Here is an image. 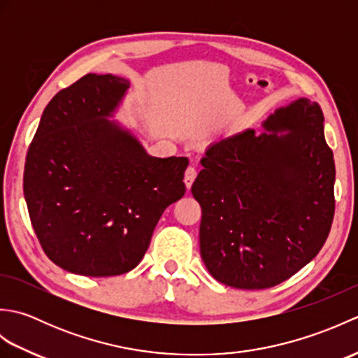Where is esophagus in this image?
Listing matches in <instances>:
<instances>
[{
	"instance_id": "esophagus-1",
	"label": "esophagus",
	"mask_w": 358,
	"mask_h": 358,
	"mask_svg": "<svg viewBox=\"0 0 358 358\" xmlns=\"http://www.w3.org/2000/svg\"><path fill=\"white\" fill-rule=\"evenodd\" d=\"M195 177H196V169H195L194 166H189L187 169H186V172H185V185H186L187 189H191Z\"/></svg>"
}]
</instances>
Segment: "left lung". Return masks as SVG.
<instances>
[{
  "label": "left lung",
  "instance_id": "8db88e82",
  "mask_svg": "<svg viewBox=\"0 0 358 358\" xmlns=\"http://www.w3.org/2000/svg\"><path fill=\"white\" fill-rule=\"evenodd\" d=\"M320 106L289 103L210 144L192 185L201 206L200 254L209 273L237 289H266L320 252L334 209L336 164Z\"/></svg>",
  "mask_w": 358,
  "mask_h": 358
}]
</instances>
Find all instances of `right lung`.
I'll use <instances>...</instances> for the list:
<instances>
[{"mask_svg": "<svg viewBox=\"0 0 358 358\" xmlns=\"http://www.w3.org/2000/svg\"><path fill=\"white\" fill-rule=\"evenodd\" d=\"M131 83L87 73L45 106L24 166V199L45 255L67 272L132 271L169 204L186 157L149 155L113 117Z\"/></svg>", "mask_w": 358, "mask_h": 358, "instance_id": "add662e5", "label": "right lung"}]
</instances>
